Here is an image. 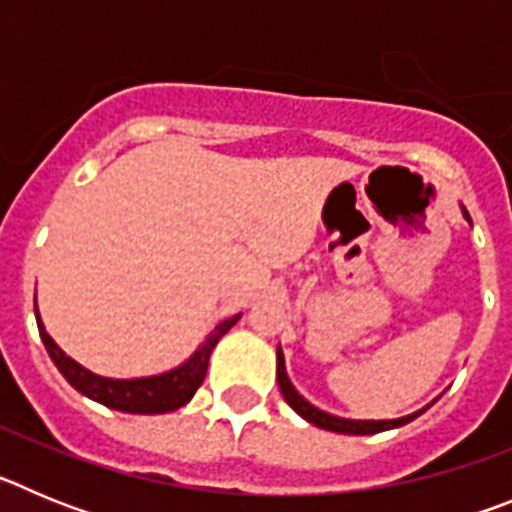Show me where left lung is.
<instances>
[{"label": "left lung", "mask_w": 512, "mask_h": 512, "mask_svg": "<svg viewBox=\"0 0 512 512\" xmlns=\"http://www.w3.org/2000/svg\"><path fill=\"white\" fill-rule=\"evenodd\" d=\"M461 207V215H464V220H467L469 225H472V217H469L467 207ZM277 382H279V390H282L284 400H287V405L292 410H295L300 418H305L307 423L318 425V428H325V431H333V433H348V436H372V433H382V431H392V428H400V425H408L410 420H415L418 415H423L425 410L431 408V405H425V408L415 410V413L410 415H402V418H392V420H354V418H338V415H330L325 413V410L315 408L310 400H305V397L297 392V387L292 384V379H289L287 374V366H284V354H282V346H277Z\"/></svg>", "instance_id": "1"}]
</instances>
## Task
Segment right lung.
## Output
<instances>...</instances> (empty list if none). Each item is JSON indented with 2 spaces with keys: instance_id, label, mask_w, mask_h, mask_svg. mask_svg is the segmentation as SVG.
<instances>
[{
  "instance_id": "obj_1",
  "label": "right lung",
  "mask_w": 512,
  "mask_h": 512,
  "mask_svg": "<svg viewBox=\"0 0 512 512\" xmlns=\"http://www.w3.org/2000/svg\"><path fill=\"white\" fill-rule=\"evenodd\" d=\"M35 320H38L40 338L45 343V351L51 356L53 364L58 366V372L66 377V382L79 390L81 395L89 400L99 402L104 408L120 410V413H133V415H161L179 410L187 405L194 397L197 387L205 382L207 364H210L212 348L217 341L241 320V312L233 318H225L223 323H217L215 328L205 336V341L194 348V354L179 366L169 369V372L151 374V377H130V379H115V377H102V374L89 372L87 366H81L71 356H66L61 346L48 336L43 320L38 312V300H35Z\"/></svg>"
}]
</instances>
